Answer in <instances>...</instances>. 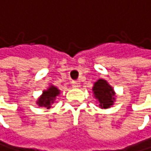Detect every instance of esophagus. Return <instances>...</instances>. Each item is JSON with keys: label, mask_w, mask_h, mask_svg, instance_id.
<instances>
[{"label": "esophagus", "mask_w": 151, "mask_h": 151, "mask_svg": "<svg viewBox=\"0 0 151 151\" xmlns=\"http://www.w3.org/2000/svg\"><path fill=\"white\" fill-rule=\"evenodd\" d=\"M71 84H72L73 88H79L80 87V82L79 81H72Z\"/></svg>", "instance_id": "1"}]
</instances>
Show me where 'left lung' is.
<instances>
[{
  "label": "left lung",
  "mask_w": 151,
  "mask_h": 151,
  "mask_svg": "<svg viewBox=\"0 0 151 151\" xmlns=\"http://www.w3.org/2000/svg\"><path fill=\"white\" fill-rule=\"evenodd\" d=\"M93 91L94 93V97L98 99L100 107L109 108L111 105H113L114 100V93L112 87L107 83L106 81L102 79L98 80L94 83Z\"/></svg>",
  "instance_id": "left-lung-1"
}]
</instances>
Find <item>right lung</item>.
Wrapping results in <instances>:
<instances>
[{
	"instance_id": "1",
	"label": "right lung",
	"mask_w": 151,
	"mask_h": 151,
	"mask_svg": "<svg viewBox=\"0 0 151 151\" xmlns=\"http://www.w3.org/2000/svg\"><path fill=\"white\" fill-rule=\"evenodd\" d=\"M59 94V90L55 86H50L47 90L43 92L42 96L38 99L37 104L39 106H45L47 108H50L51 104L55 101L56 97Z\"/></svg>"
}]
</instances>
